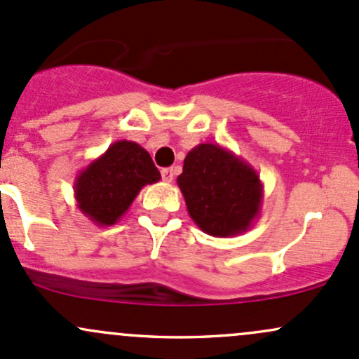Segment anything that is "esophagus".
<instances>
[{
    "instance_id": "34e87169",
    "label": "esophagus",
    "mask_w": 359,
    "mask_h": 359,
    "mask_svg": "<svg viewBox=\"0 0 359 359\" xmlns=\"http://www.w3.org/2000/svg\"><path fill=\"white\" fill-rule=\"evenodd\" d=\"M173 177H175V170H173L172 167L163 168V170H161V179H163V182H167V184L173 182Z\"/></svg>"
}]
</instances>
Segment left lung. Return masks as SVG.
<instances>
[{
  "instance_id": "left-lung-1",
  "label": "left lung",
  "mask_w": 359,
  "mask_h": 359,
  "mask_svg": "<svg viewBox=\"0 0 359 359\" xmlns=\"http://www.w3.org/2000/svg\"><path fill=\"white\" fill-rule=\"evenodd\" d=\"M177 184L192 222L211 237L243 233L261 215L264 187L257 172L219 144L192 148Z\"/></svg>"
}]
</instances>
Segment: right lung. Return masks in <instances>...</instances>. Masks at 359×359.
I'll return each mask as SVG.
<instances>
[{"instance_id":"obj_1","label":"right lung","mask_w":359,"mask_h":359,"mask_svg":"<svg viewBox=\"0 0 359 359\" xmlns=\"http://www.w3.org/2000/svg\"><path fill=\"white\" fill-rule=\"evenodd\" d=\"M161 179L144 148L135 141H116L76 175L78 208L98 226H110L129 210L140 191Z\"/></svg>"}]
</instances>
